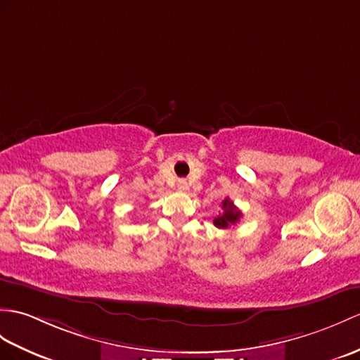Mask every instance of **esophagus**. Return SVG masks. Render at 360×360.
Here are the masks:
<instances>
[{
  "instance_id": "obj_1",
  "label": "esophagus",
  "mask_w": 360,
  "mask_h": 360,
  "mask_svg": "<svg viewBox=\"0 0 360 360\" xmlns=\"http://www.w3.org/2000/svg\"><path fill=\"white\" fill-rule=\"evenodd\" d=\"M178 190H179V191H184V193H186V191H188V184H187V181L181 179V181L178 182Z\"/></svg>"
}]
</instances>
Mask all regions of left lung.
I'll list each match as a JSON object with an SVG mask.
<instances>
[{"label":"left lung","mask_w":360,"mask_h":360,"mask_svg":"<svg viewBox=\"0 0 360 360\" xmlns=\"http://www.w3.org/2000/svg\"><path fill=\"white\" fill-rule=\"evenodd\" d=\"M240 210L239 208L231 202L229 198H225L222 200V214L214 218V225L218 229H229L231 225H235L239 219H240Z\"/></svg>","instance_id":"obj_1"}]
</instances>
